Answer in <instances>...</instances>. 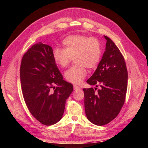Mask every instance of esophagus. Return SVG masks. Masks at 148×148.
I'll list each match as a JSON object with an SVG mask.
<instances>
[{
	"label": "esophagus",
	"mask_w": 148,
	"mask_h": 148,
	"mask_svg": "<svg viewBox=\"0 0 148 148\" xmlns=\"http://www.w3.org/2000/svg\"><path fill=\"white\" fill-rule=\"evenodd\" d=\"M73 89H74V90H79V89H80V88L78 87V86H77V85H74Z\"/></svg>",
	"instance_id": "esophagus-1"
}]
</instances>
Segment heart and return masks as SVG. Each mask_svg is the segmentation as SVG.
<instances>
[{"mask_svg":"<svg viewBox=\"0 0 148 148\" xmlns=\"http://www.w3.org/2000/svg\"><path fill=\"white\" fill-rule=\"evenodd\" d=\"M64 49L56 48L53 59L61 68H66L73 59L76 65L65 71V78L73 83H82L87 75V69L95 70L99 64L102 48L99 40L84 35L75 34L66 37L62 41Z\"/></svg>","mask_w":148,"mask_h":148,"instance_id":"heart-1","label":"heart"}]
</instances>
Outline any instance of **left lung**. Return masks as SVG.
I'll list each match as a JSON object with an SVG mask.
<instances>
[{
	"label": "left lung",
	"instance_id": "8db88e82",
	"mask_svg": "<svg viewBox=\"0 0 148 148\" xmlns=\"http://www.w3.org/2000/svg\"><path fill=\"white\" fill-rule=\"evenodd\" d=\"M104 38L106 51L95 72L86 82L96 88L83 89L86 117L99 126L109 123L118 115L125 101L128 83L123 56L109 38ZM98 86L100 88L96 92Z\"/></svg>",
	"mask_w": 148,
	"mask_h": 148
}]
</instances>
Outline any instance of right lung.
Segmentation results:
<instances>
[{
  "label": "right lung",
  "instance_id": "obj_1",
  "mask_svg": "<svg viewBox=\"0 0 148 148\" xmlns=\"http://www.w3.org/2000/svg\"><path fill=\"white\" fill-rule=\"evenodd\" d=\"M20 73L22 93L30 113L43 125L57 123L73 87L63 79L53 59L52 48L42 42L34 44L22 57Z\"/></svg>",
  "mask_w": 148,
  "mask_h": 148
}]
</instances>
